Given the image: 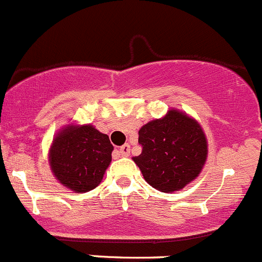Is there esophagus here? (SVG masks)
Here are the masks:
<instances>
[{"label":"esophagus","instance_id":"1","mask_svg":"<svg viewBox=\"0 0 262 262\" xmlns=\"http://www.w3.org/2000/svg\"><path fill=\"white\" fill-rule=\"evenodd\" d=\"M120 155H122V157H128V155H130V145H122V146L120 147Z\"/></svg>","mask_w":262,"mask_h":262}]
</instances>
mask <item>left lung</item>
<instances>
[{"label": "left lung", "instance_id": "1", "mask_svg": "<svg viewBox=\"0 0 262 262\" xmlns=\"http://www.w3.org/2000/svg\"><path fill=\"white\" fill-rule=\"evenodd\" d=\"M141 154L132 158L144 180L160 192L185 188L199 177L208 159V139L193 117L170 108L139 130Z\"/></svg>", "mask_w": 262, "mask_h": 262}]
</instances>
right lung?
Masks as SVG:
<instances>
[{"label": "right lung", "instance_id": "add662e5", "mask_svg": "<svg viewBox=\"0 0 262 262\" xmlns=\"http://www.w3.org/2000/svg\"><path fill=\"white\" fill-rule=\"evenodd\" d=\"M108 135L93 125L71 122L54 135L48 151L49 168L61 185L76 193L94 190L112 162Z\"/></svg>", "mask_w": 262, "mask_h": 262}]
</instances>
